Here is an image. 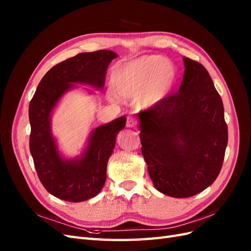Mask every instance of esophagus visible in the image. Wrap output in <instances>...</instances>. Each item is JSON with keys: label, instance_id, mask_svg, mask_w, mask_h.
Wrapping results in <instances>:
<instances>
[{"label": "esophagus", "instance_id": "esophagus-1", "mask_svg": "<svg viewBox=\"0 0 251 251\" xmlns=\"http://www.w3.org/2000/svg\"><path fill=\"white\" fill-rule=\"evenodd\" d=\"M137 126V120H136L135 117L133 116H128L126 118V126L127 127H134Z\"/></svg>", "mask_w": 251, "mask_h": 251}]
</instances>
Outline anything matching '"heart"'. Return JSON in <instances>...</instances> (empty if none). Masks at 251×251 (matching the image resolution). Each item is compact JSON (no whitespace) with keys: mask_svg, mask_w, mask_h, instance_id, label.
Here are the masks:
<instances>
[{"mask_svg":"<svg viewBox=\"0 0 251 251\" xmlns=\"http://www.w3.org/2000/svg\"><path fill=\"white\" fill-rule=\"evenodd\" d=\"M176 80V68L158 55H144L130 60L114 73L113 89L123 98L137 100L143 109L161 103Z\"/></svg>","mask_w":251,"mask_h":251,"instance_id":"heart-1","label":"heart"}]
</instances>
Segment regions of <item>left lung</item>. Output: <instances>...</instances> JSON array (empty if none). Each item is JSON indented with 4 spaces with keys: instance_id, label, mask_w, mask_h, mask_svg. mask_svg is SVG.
Segmentation results:
<instances>
[{
    "instance_id": "1",
    "label": "left lung",
    "mask_w": 251,
    "mask_h": 251,
    "mask_svg": "<svg viewBox=\"0 0 251 251\" xmlns=\"http://www.w3.org/2000/svg\"><path fill=\"white\" fill-rule=\"evenodd\" d=\"M178 93L138 114L141 151L159 192L187 198L214 183L228 131L222 98L203 65L184 57Z\"/></svg>"
}]
</instances>
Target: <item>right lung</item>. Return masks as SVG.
<instances>
[{"label": "right lung", "instance_id": "1", "mask_svg": "<svg viewBox=\"0 0 251 251\" xmlns=\"http://www.w3.org/2000/svg\"><path fill=\"white\" fill-rule=\"evenodd\" d=\"M115 52L100 50L79 53L52 67L45 74L29 104L31 133L30 153L42 184L51 195L69 202H81L100 194L107 178V164L116 136L126 126L121 116L97 126L90 134L80 157L67 160L60 156L51 132V113L65 93L85 83L96 89L104 86L108 67Z\"/></svg>", "mask_w": 251, "mask_h": 251}]
</instances>
